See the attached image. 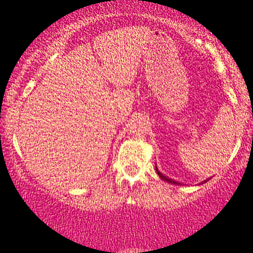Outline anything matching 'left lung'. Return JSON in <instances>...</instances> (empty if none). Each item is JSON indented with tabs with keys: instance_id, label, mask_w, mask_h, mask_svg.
<instances>
[{
	"instance_id": "1",
	"label": "left lung",
	"mask_w": 253,
	"mask_h": 253,
	"mask_svg": "<svg viewBox=\"0 0 253 253\" xmlns=\"http://www.w3.org/2000/svg\"><path fill=\"white\" fill-rule=\"evenodd\" d=\"M156 171H157V173H158V176H159V177H161V178H162V179H164V181H167V182H169V183H173V184H179V183H178V182H176V181H172V179L168 178V177H167V176H163V175H162V173H161V172H159L158 168H157V167H156ZM205 182H207V181H205ZM205 182H202V183H205Z\"/></svg>"
}]
</instances>
